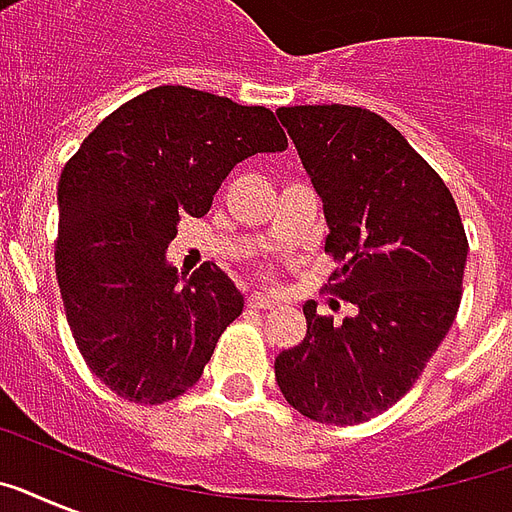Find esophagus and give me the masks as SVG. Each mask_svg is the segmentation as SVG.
<instances>
[{"instance_id": "1", "label": "esophagus", "mask_w": 512, "mask_h": 512, "mask_svg": "<svg viewBox=\"0 0 512 512\" xmlns=\"http://www.w3.org/2000/svg\"><path fill=\"white\" fill-rule=\"evenodd\" d=\"M249 308H255V311H268V308H273L276 305V297L271 295H263V292H252L247 300Z\"/></svg>"}]
</instances>
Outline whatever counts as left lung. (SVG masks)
<instances>
[{
  "instance_id": "obj_1",
  "label": "left lung",
  "mask_w": 512,
  "mask_h": 512,
  "mask_svg": "<svg viewBox=\"0 0 512 512\" xmlns=\"http://www.w3.org/2000/svg\"><path fill=\"white\" fill-rule=\"evenodd\" d=\"M276 114L324 201L329 292L356 308L337 324L308 300L276 382L308 420L356 425L412 388L454 324L468 236L444 180L382 116L340 103Z\"/></svg>"
}]
</instances>
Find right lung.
Instances as JSON below:
<instances>
[{
  "instance_id": "1",
  "label": "right lung",
  "mask_w": 512,
  "mask_h": 512,
  "mask_svg": "<svg viewBox=\"0 0 512 512\" xmlns=\"http://www.w3.org/2000/svg\"><path fill=\"white\" fill-rule=\"evenodd\" d=\"M287 148L273 111L164 84L84 138L58 183L55 276L90 372L116 396L164 404L196 385L244 295L215 263H167L180 215H207L239 162Z\"/></svg>"
}]
</instances>
